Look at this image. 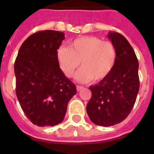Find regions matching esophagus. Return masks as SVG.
<instances>
[{"label":"esophagus","instance_id":"1","mask_svg":"<svg viewBox=\"0 0 154 154\" xmlns=\"http://www.w3.org/2000/svg\"><path fill=\"white\" fill-rule=\"evenodd\" d=\"M82 88H83V87L81 86V85H76V89H77V91H79V92Z\"/></svg>","mask_w":154,"mask_h":154}]
</instances>
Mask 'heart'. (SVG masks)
<instances>
[{
	"instance_id": "heart-1",
	"label": "heart",
	"mask_w": 154,
	"mask_h": 154,
	"mask_svg": "<svg viewBox=\"0 0 154 154\" xmlns=\"http://www.w3.org/2000/svg\"><path fill=\"white\" fill-rule=\"evenodd\" d=\"M116 58L117 52L112 42L93 36L78 38L71 42L69 48H62L58 51L59 65L67 77H72L81 62L82 68L75 76L80 82L100 81L107 77Z\"/></svg>"
}]
</instances>
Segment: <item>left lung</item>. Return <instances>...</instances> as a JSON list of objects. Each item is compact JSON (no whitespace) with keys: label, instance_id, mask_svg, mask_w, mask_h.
<instances>
[{"label":"left lung","instance_id":"8db88e82","mask_svg":"<svg viewBox=\"0 0 154 154\" xmlns=\"http://www.w3.org/2000/svg\"><path fill=\"white\" fill-rule=\"evenodd\" d=\"M117 58L107 77L89 87L92 97L86 111L98 126H110L121 123L130 113L140 89L139 62L133 48L123 35L109 32Z\"/></svg>","mask_w":154,"mask_h":154}]
</instances>
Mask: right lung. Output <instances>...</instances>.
<instances>
[{
	"label": "right lung",
	"mask_w": 154,
	"mask_h": 154,
	"mask_svg": "<svg viewBox=\"0 0 154 154\" xmlns=\"http://www.w3.org/2000/svg\"><path fill=\"white\" fill-rule=\"evenodd\" d=\"M63 32L38 31L23 42L14 62L16 95L30 121L53 126L64 119L76 87L59 68L58 51Z\"/></svg>",
	"instance_id": "1"
}]
</instances>
